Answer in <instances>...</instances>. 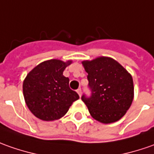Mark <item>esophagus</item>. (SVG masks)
<instances>
[{"label": "esophagus", "instance_id": "obj_1", "mask_svg": "<svg viewBox=\"0 0 154 154\" xmlns=\"http://www.w3.org/2000/svg\"><path fill=\"white\" fill-rule=\"evenodd\" d=\"M77 94H78V95H79V96L81 97V95H82L81 88H78V89H77Z\"/></svg>", "mask_w": 154, "mask_h": 154}]
</instances>
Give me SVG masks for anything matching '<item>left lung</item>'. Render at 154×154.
Listing matches in <instances>:
<instances>
[{
  "instance_id": "left-lung-1",
  "label": "left lung",
  "mask_w": 154,
  "mask_h": 154,
  "mask_svg": "<svg viewBox=\"0 0 154 154\" xmlns=\"http://www.w3.org/2000/svg\"><path fill=\"white\" fill-rule=\"evenodd\" d=\"M92 95H82L91 116L103 124L119 121L129 109L134 98L131 75L116 60L99 56L83 60Z\"/></svg>"
}]
</instances>
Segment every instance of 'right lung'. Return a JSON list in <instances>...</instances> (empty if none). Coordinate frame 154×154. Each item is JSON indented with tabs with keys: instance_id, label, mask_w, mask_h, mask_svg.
Segmentation results:
<instances>
[{
	"instance_id": "right-lung-1",
	"label": "right lung",
	"mask_w": 154,
	"mask_h": 154,
	"mask_svg": "<svg viewBox=\"0 0 154 154\" xmlns=\"http://www.w3.org/2000/svg\"><path fill=\"white\" fill-rule=\"evenodd\" d=\"M72 60L52 59L43 61L31 70L23 83L25 103L33 116L45 121L63 117L74 101L79 99L69 88L64 70Z\"/></svg>"
}]
</instances>
